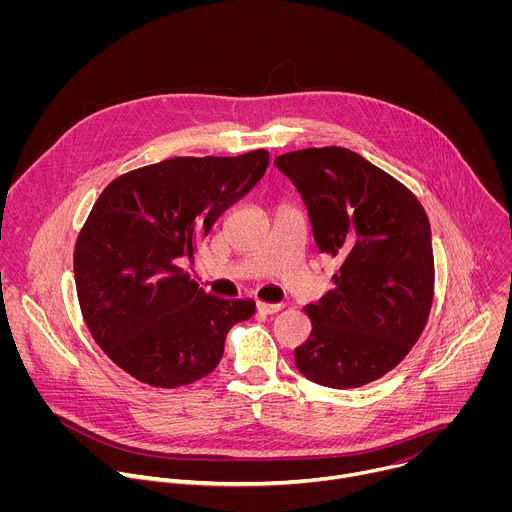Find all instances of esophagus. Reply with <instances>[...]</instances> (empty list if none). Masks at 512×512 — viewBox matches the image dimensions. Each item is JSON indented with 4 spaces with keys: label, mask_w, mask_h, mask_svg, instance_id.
Instances as JSON below:
<instances>
[{
    "label": "esophagus",
    "mask_w": 512,
    "mask_h": 512,
    "mask_svg": "<svg viewBox=\"0 0 512 512\" xmlns=\"http://www.w3.org/2000/svg\"><path fill=\"white\" fill-rule=\"evenodd\" d=\"M283 306L281 304H267V302H257V310L263 314H275L279 312Z\"/></svg>",
    "instance_id": "obj_1"
}]
</instances>
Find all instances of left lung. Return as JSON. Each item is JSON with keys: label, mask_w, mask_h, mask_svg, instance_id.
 <instances>
[{"label": "left lung", "mask_w": 512, "mask_h": 512, "mask_svg": "<svg viewBox=\"0 0 512 512\" xmlns=\"http://www.w3.org/2000/svg\"><path fill=\"white\" fill-rule=\"evenodd\" d=\"M300 192L320 253L340 261L334 289L306 306L298 371L330 389L381 379L421 336L433 300L431 227L419 200L346 148L275 158Z\"/></svg>", "instance_id": "obj_1"}]
</instances>
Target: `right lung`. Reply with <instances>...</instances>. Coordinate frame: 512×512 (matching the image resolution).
Masks as SVG:
<instances>
[{
    "mask_svg": "<svg viewBox=\"0 0 512 512\" xmlns=\"http://www.w3.org/2000/svg\"><path fill=\"white\" fill-rule=\"evenodd\" d=\"M269 154L172 158L115 178L75 247L83 318L103 352L133 379L176 389L216 369L229 330L253 300L204 294L180 263L216 218L265 174Z\"/></svg>",
    "mask_w": 512,
    "mask_h": 512,
    "instance_id": "obj_1",
    "label": "right lung"
}]
</instances>
